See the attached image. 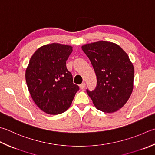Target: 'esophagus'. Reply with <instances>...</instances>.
Returning <instances> with one entry per match:
<instances>
[{
  "instance_id": "esophagus-1",
  "label": "esophagus",
  "mask_w": 155,
  "mask_h": 155,
  "mask_svg": "<svg viewBox=\"0 0 155 155\" xmlns=\"http://www.w3.org/2000/svg\"><path fill=\"white\" fill-rule=\"evenodd\" d=\"M85 86H86V84L84 83H83L80 84L79 87H80L81 89H84V88H85Z\"/></svg>"
}]
</instances>
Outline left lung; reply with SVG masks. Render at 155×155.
Segmentation results:
<instances>
[{
  "label": "left lung",
  "mask_w": 155,
  "mask_h": 155,
  "mask_svg": "<svg viewBox=\"0 0 155 155\" xmlns=\"http://www.w3.org/2000/svg\"><path fill=\"white\" fill-rule=\"evenodd\" d=\"M91 62L97 76V87L87 90L97 110L114 113L126 104L134 87V68L120 45L99 41L81 47Z\"/></svg>",
  "instance_id": "1"
}]
</instances>
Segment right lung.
Wrapping results in <instances>:
<instances>
[{"label":"right lung","instance_id":"obj_1","mask_svg":"<svg viewBox=\"0 0 155 155\" xmlns=\"http://www.w3.org/2000/svg\"><path fill=\"white\" fill-rule=\"evenodd\" d=\"M72 51L71 45H44L33 54L26 68L30 95L36 105L48 114L57 115L67 110L79 89L66 66Z\"/></svg>","mask_w":155,"mask_h":155}]
</instances>
